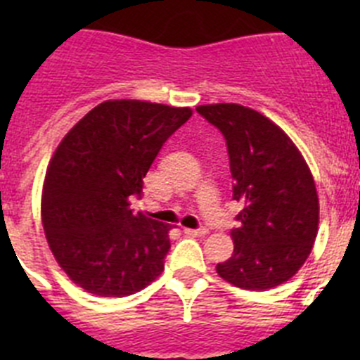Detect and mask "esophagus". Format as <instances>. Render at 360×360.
Masks as SVG:
<instances>
[{
    "label": "esophagus",
    "instance_id": "1",
    "mask_svg": "<svg viewBox=\"0 0 360 360\" xmlns=\"http://www.w3.org/2000/svg\"><path fill=\"white\" fill-rule=\"evenodd\" d=\"M207 229L205 227H200V229H184V234L186 236H193V238H200V236H205L207 234Z\"/></svg>",
    "mask_w": 360,
    "mask_h": 360
}]
</instances>
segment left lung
<instances>
[{
  "label": "left lung",
  "instance_id": "8db88e82",
  "mask_svg": "<svg viewBox=\"0 0 360 360\" xmlns=\"http://www.w3.org/2000/svg\"><path fill=\"white\" fill-rule=\"evenodd\" d=\"M227 142L232 200L243 205L231 231L234 252L219 278L243 290H269L307 262L319 225V200L307 162L288 135L240 104L196 108Z\"/></svg>",
  "mask_w": 360,
  "mask_h": 360
}]
</instances>
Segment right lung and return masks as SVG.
I'll use <instances>...</instances> for the list:
<instances>
[{
	"mask_svg": "<svg viewBox=\"0 0 360 360\" xmlns=\"http://www.w3.org/2000/svg\"><path fill=\"white\" fill-rule=\"evenodd\" d=\"M191 115L189 108L106 101L57 146L44 176L43 229L57 263L86 292L124 297L162 274L169 227L129 205L164 142Z\"/></svg>",
	"mask_w": 360,
	"mask_h": 360,
	"instance_id": "add662e5",
	"label": "right lung"
}]
</instances>
